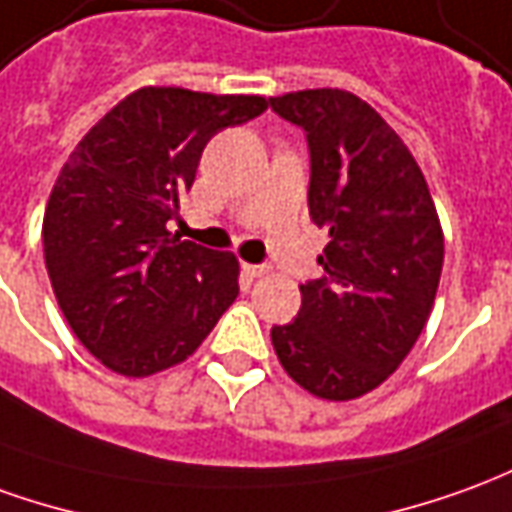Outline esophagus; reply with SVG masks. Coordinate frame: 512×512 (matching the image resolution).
Instances as JSON below:
<instances>
[{"mask_svg": "<svg viewBox=\"0 0 512 512\" xmlns=\"http://www.w3.org/2000/svg\"><path fill=\"white\" fill-rule=\"evenodd\" d=\"M244 271H246V277L257 280V277H266L271 268H268L266 263H244Z\"/></svg>", "mask_w": 512, "mask_h": 512, "instance_id": "obj_1", "label": "esophagus"}]
</instances>
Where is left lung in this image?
Listing matches in <instances>:
<instances>
[{"instance_id":"left-lung-1","label":"left lung","mask_w":512,"mask_h":512,"mask_svg":"<svg viewBox=\"0 0 512 512\" xmlns=\"http://www.w3.org/2000/svg\"><path fill=\"white\" fill-rule=\"evenodd\" d=\"M305 130L307 207L330 244L324 274L299 285L291 324L271 327L282 368L305 391L346 402L391 377L430 318L443 232L424 174L363 99L316 88L268 99Z\"/></svg>"}]
</instances>
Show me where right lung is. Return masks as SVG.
Returning <instances> with one entry per match:
<instances>
[{"label": "right lung", "mask_w": 512, "mask_h": 512, "mask_svg": "<svg viewBox=\"0 0 512 512\" xmlns=\"http://www.w3.org/2000/svg\"><path fill=\"white\" fill-rule=\"evenodd\" d=\"M268 107L263 96L141 88L99 119L60 169L44 216L57 305L110 371L177 366L238 296V260L171 235L207 141Z\"/></svg>", "instance_id": "obj_1"}]
</instances>
